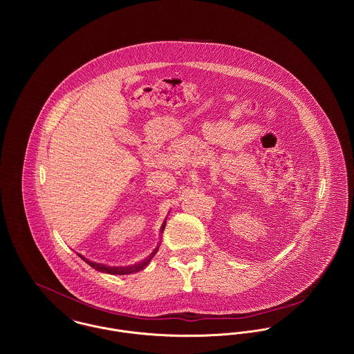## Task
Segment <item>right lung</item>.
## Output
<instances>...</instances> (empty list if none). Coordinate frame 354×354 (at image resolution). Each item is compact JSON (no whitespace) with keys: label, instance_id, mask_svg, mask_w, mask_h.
Here are the masks:
<instances>
[{"label":"right lung","instance_id":"right-lung-1","mask_svg":"<svg viewBox=\"0 0 354 354\" xmlns=\"http://www.w3.org/2000/svg\"><path fill=\"white\" fill-rule=\"evenodd\" d=\"M165 226H166V219L163 221V223H162V226H160V234L163 233V229H165ZM159 244L160 243H158V245H156V248L152 251L146 259H143L142 261H139V263H136V264H129V266H124V267H121V266H106V264H102V263H97V261H91V260H88V259H86L83 254H80V253H77L79 254V257H82L87 264H90L93 268H95L97 271H101V272H104V274H110V275H129V274H133V272H138V271H140V270H143L145 267H147V264L151 261L152 257L155 256V253L158 251V248H159Z\"/></svg>","mask_w":354,"mask_h":354}]
</instances>
